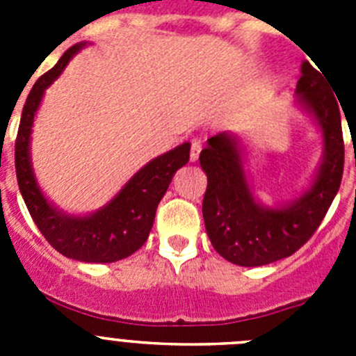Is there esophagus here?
<instances>
[{"mask_svg":"<svg viewBox=\"0 0 356 356\" xmlns=\"http://www.w3.org/2000/svg\"><path fill=\"white\" fill-rule=\"evenodd\" d=\"M200 151H201V143L193 140V143H191V162H196V160L200 159Z\"/></svg>","mask_w":356,"mask_h":356,"instance_id":"34e87169","label":"esophagus"}]
</instances>
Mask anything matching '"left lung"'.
<instances>
[{"label": "left lung", "instance_id": "1", "mask_svg": "<svg viewBox=\"0 0 356 356\" xmlns=\"http://www.w3.org/2000/svg\"><path fill=\"white\" fill-rule=\"evenodd\" d=\"M325 135V160L312 188L285 209H262L254 203L242 168L241 151L232 135L210 137L200 153L209 185L203 197V219L212 246L228 262L244 267L266 266L300 250L316 234L344 171L341 110L328 81L310 62L301 65L296 85Z\"/></svg>", "mask_w": 356, "mask_h": 356}]
</instances>
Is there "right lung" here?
Wrapping results in <instances>:
<instances>
[{"label": "right lung", "instance_id": "right-lung-1", "mask_svg": "<svg viewBox=\"0 0 356 356\" xmlns=\"http://www.w3.org/2000/svg\"><path fill=\"white\" fill-rule=\"evenodd\" d=\"M80 48L81 44L69 48L55 67L44 72L31 87L15 137V175L31 219L58 253L81 262L108 264L127 259L147 241L156 207L175 172L188 162L191 144H181L165 155L151 160L124 185L112 203L99 212L89 217H69L56 212L44 200L31 172L28 153L30 134L44 90L64 71L71 56Z\"/></svg>", "mask_w": 356, "mask_h": 356}]
</instances>
